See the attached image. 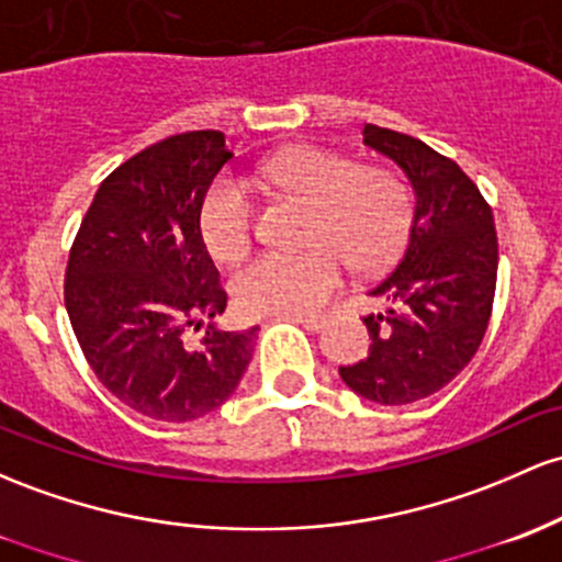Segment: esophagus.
I'll return each mask as SVG.
<instances>
[{
  "label": "esophagus",
  "instance_id": "1",
  "mask_svg": "<svg viewBox=\"0 0 562 562\" xmlns=\"http://www.w3.org/2000/svg\"><path fill=\"white\" fill-rule=\"evenodd\" d=\"M291 319H295L299 325H304L306 330H323L325 323H328V317L325 314H291Z\"/></svg>",
  "mask_w": 562,
  "mask_h": 562
}]
</instances>
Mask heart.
<instances>
[{"instance_id": "obj_1", "label": "heart", "mask_w": 562, "mask_h": 562, "mask_svg": "<svg viewBox=\"0 0 562 562\" xmlns=\"http://www.w3.org/2000/svg\"><path fill=\"white\" fill-rule=\"evenodd\" d=\"M263 176L280 194L310 205L304 252H261L232 277V293L248 314H310L341 288L344 261L379 271L408 243L413 196L390 168L368 165L323 146H293L269 159ZM256 211L248 189L221 178L207 191L200 232L211 256L237 261L252 239Z\"/></svg>"}]
</instances>
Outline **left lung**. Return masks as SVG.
Listing matches in <instances>:
<instances>
[{
    "mask_svg": "<svg viewBox=\"0 0 562 562\" xmlns=\"http://www.w3.org/2000/svg\"><path fill=\"white\" fill-rule=\"evenodd\" d=\"M362 140L403 168L416 205L403 256L371 288L390 310L362 319L373 338L368 357L338 373L360 397L408 405L451 384L483 344L496 293V226L453 159L379 125L362 127Z\"/></svg>",
    "mask_w": 562,
    "mask_h": 562,
    "instance_id": "left-lung-1",
    "label": "left lung"
}]
</instances>
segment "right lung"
<instances>
[{"mask_svg": "<svg viewBox=\"0 0 562 562\" xmlns=\"http://www.w3.org/2000/svg\"><path fill=\"white\" fill-rule=\"evenodd\" d=\"M232 157L218 131L146 146L103 178L69 252L64 299L85 360L120 403L157 422L224 405L252 357L258 328L213 325L226 291L200 232Z\"/></svg>", "mask_w": 562, "mask_h": 562, "instance_id": "add662e5", "label": "right lung"}]
</instances>
